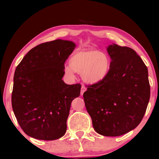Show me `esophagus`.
<instances>
[{
	"label": "esophagus",
	"instance_id": "obj_1",
	"mask_svg": "<svg viewBox=\"0 0 159 159\" xmlns=\"http://www.w3.org/2000/svg\"><path fill=\"white\" fill-rule=\"evenodd\" d=\"M87 91V88L86 87L84 86V85H82L81 87V90H80V95H83V94L84 93V92H85Z\"/></svg>",
	"mask_w": 159,
	"mask_h": 159
}]
</instances>
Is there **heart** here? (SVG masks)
I'll return each mask as SVG.
<instances>
[{
    "mask_svg": "<svg viewBox=\"0 0 159 159\" xmlns=\"http://www.w3.org/2000/svg\"><path fill=\"white\" fill-rule=\"evenodd\" d=\"M69 63L64 67L66 75L74 78L76 72L80 73L84 81L90 85L102 82L111 68L109 57L96 50H76L70 57Z\"/></svg>",
    "mask_w": 159,
    "mask_h": 159,
    "instance_id": "1",
    "label": "heart"
}]
</instances>
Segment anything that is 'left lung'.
Returning a JSON list of instances; mask_svg holds the SVG:
<instances>
[{
    "label": "left lung",
    "instance_id": "left-lung-1",
    "mask_svg": "<svg viewBox=\"0 0 159 159\" xmlns=\"http://www.w3.org/2000/svg\"><path fill=\"white\" fill-rule=\"evenodd\" d=\"M107 50L111 59L109 73L102 82L87 86L83 98L96 133L117 137L140 124L150 86L147 67L133 49L113 43Z\"/></svg>",
    "mask_w": 159,
    "mask_h": 159
}]
</instances>
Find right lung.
<instances>
[{"mask_svg":"<svg viewBox=\"0 0 159 159\" xmlns=\"http://www.w3.org/2000/svg\"><path fill=\"white\" fill-rule=\"evenodd\" d=\"M76 44L56 39L32 48L17 66L11 104L19 125L27 135L51 141L65 134L72 101L81 85L62 80L64 63Z\"/></svg>","mask_w":159,"mask_h":159,"instance_id":"right-lung-1","label":"right lung"}]
</instances>
